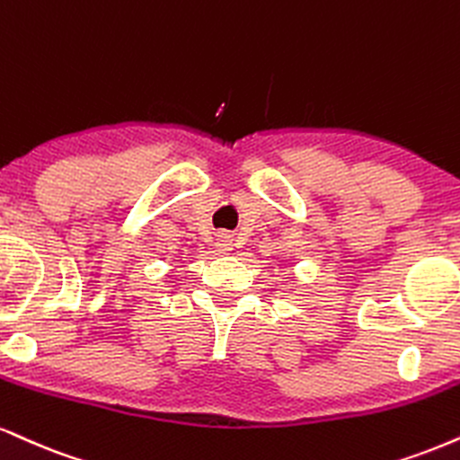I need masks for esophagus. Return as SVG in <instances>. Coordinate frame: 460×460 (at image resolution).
<instances>
[{
	"label": "esophagus",
	"mask_w": 460,
	"mask_h": 460,
	"mask_svg": "<svg viewBox=\"0 0 460 460\" xmlns=\"http://www.w3.org/2000/svg\"><path fill=\"white\" fill-rule=\"evenodd\" d=\"M231 246H234L231 244V235L225 234V231L223 234H218V240H216V251H218L220 254H226L231 251Z\"/></svg>",
	"instance_id": "esophagus-1"
}]
</instances>
